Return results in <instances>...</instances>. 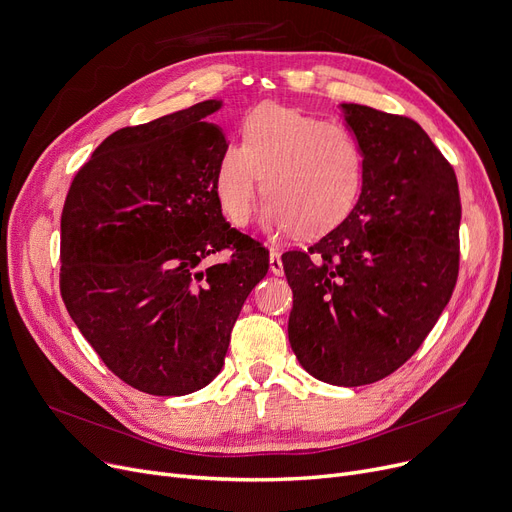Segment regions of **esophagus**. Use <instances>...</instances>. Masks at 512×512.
I'll list each match as a JSON object with an SVG mask.
<instances>
[{
	"instance_id": "obj_1",
	"label": "esophagus",
	"mask_w": 512,
	"mask_h": 512,
	"mask_svg": "<svg viewBox=\"0 0 512 512\" xmlns=\"http://www.w3.org/2000/svg\"><path fill=\"white\" fill-rule=\"evenodd\" d=\"M270 272L274 276H282L284 272V265H282V259H280V253L276 249H270Z\"/></svg>"
}]
</instances>
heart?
<instances>
[{"label":"heart","instance_id":"1","mask_svg":"<svg viewBox=\"0 0 512 512\" xmlns=\"http://www.w3.org/2000/svg\"><path fill=\"white\" fill-rule=\"evenodd\" d=\"M365 153L353 130L290 107L263 103L242 120L213 188L226 218L247 226L261 180L263 226L309 238L342 222L359 199Z\"/></svg>","mask_w":512,"mask_h":512}]
</instances>
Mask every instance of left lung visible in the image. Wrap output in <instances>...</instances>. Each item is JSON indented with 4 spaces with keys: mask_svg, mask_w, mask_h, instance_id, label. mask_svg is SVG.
Segmentation results:
<instances>
[{
    "mask_svg": "<svg viewBox=\"0 0 512 512\" xmlns=\"http://www.w3.org/2000/svg\"><path fill=\"white\" fill-rule=\"evenodd\" d=\"M365 170L346 220L282 255L292 288L288 340L313 378L365 386L415 355L459 276L454 170L411 118L340 103Z\"/></svg>",
    "mask_w": 512,
    "mask_h": 512,
    "instance_id": "obj_1",
    "label": "left lung"
}]
</instances>
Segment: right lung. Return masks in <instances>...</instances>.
Masks as SVG:
<instances>
[{"label": "right lung", "instance_id": "1", "mask_svg": "<svg viewBox=\"0 0 512 512\" xmlns=\"http://www.w3.org/2000/svg\"><path fill=\"white\" fill-rule=\"evenodd\" d=\"M207 99L110 134L62 211L60 290L101 361L153 396H184L222 371L230 332L267 274V251L230 228L213 188L228 147ZM222 248L226 264L202 267Z\"/></svg>", "mask_w": 512, "mask_h": 512}]
</instances>
